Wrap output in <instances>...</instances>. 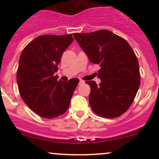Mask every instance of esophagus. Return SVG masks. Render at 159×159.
I'll return each instance as SVG.
<instances>
[{"label": "esophagus", "instance_id": "34e87169", "mask_svg": "<svg viewBox=\"0 0 159 159\" xmlns=\"http://www.w3.org/2000/svg\"><path fill=\"white\" fill-rule=\"evenodd\" d=\"M84 81H82V80H80L79 81V84H84Z\"/></svg>", "mask_w": 159, "mask_h": 159}]
</instances>
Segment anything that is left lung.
<instances>
[{
    "label": "left lung",
    "mask_w": 159,
    "mask_h": 159,
    "mask_svg": "<svg viewBox=\"0 0 159 159\" xmlns=\"http://www.w3.org/2000/svg\"><path fill=\"white\" fill-rule=\"evenodd\" d=\"M74 38L90 61L100 66L98 85L87 81L91 92L89 103L102 117L120 116L131 106L140 86L137 57L129 43L108 30L75 33Z\"/></svg>",
    "instance_id": "obj_1"
}]
</instances>
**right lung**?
<instances>
[{
	"mask_svg": "<svg viewBox=\"0 0 159 159\" xmlns=\"http://www.w3.org/2000/svg\"><path fill=\"white\" fill-rule=\"evenodd\" d=\"M74 41L72 34L41 35L23 50L18 62L17 83L24 102L45 118L63 115L70 105L79 80L57 81V65Z\"/></svg>",
	"mask_w": 159,
	"mask_h": 159,
	"instance_id": "1",
	"label": "right lung"
}]
</instances>
